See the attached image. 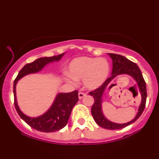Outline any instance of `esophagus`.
I'll return each mask as SVG.
<instances>
[{
  "label": "esophagus",
  "instance_id": "34e87169",
  "mask_svg": "<svg viewBox=\"0 0 159 159\" xmlns=\"http://www.w3.org/2000/svg\"><path fill=\"white\" fill-rule=\"evenodd\" d=\"M85 96H86V94L85 93H81V92L79 93V98L80 99H81L82 98H83Z\"/></svg>",
  "mask_w": 159,
  "mask_h": 159
}]
</instances>
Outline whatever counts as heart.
Wrapping results in <instances>:
<instances>
[{
  "label": "heart",
  "instance_id": "obj_1",
  "mask_svg": "<svg viewBox=\"0 0 159 159\" xmlns=\"http://www.w3.org/2000/svg\"><path fill=\"white\" fill-rule=\"evenodd\" d=\"M69 75L66 80L74 84L75 80L83 79V84L87 90L98 89L108 79L110 65L106 59L80 57L74 59L68 67Z\"/></svg>",
  "mask_w": 159,
  "mask_h": 159
}]
</instances>
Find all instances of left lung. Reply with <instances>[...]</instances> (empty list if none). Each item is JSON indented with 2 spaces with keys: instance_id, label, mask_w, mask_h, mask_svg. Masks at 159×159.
Segmentation results:
<instances>
[{
  "instance_id": "1",
  "label": "left lung",
  "mask_w": 159,
  "mask_h": 159,
  "mask_svg": "<svg viewBox=\"0 0 159 159\" xmlns=\"http://www.w3.org/2000/svg\"><path fill=\"white\" fill-rule=\"evenodd\" d=\"M107 55H109L112 60L113 69L111 76L107 80V81L101 87L89 93L90 95L93 96L95 99V102L91 109V113H92L95 121L99 126L105 129H109V130H118V129L123 128L132 124L134 121H136L142 115L144 109L147 96L146 83L142 76L140 69L135 63L129 60L128 59L123 56L117 55V54L108 53ZM123 74L128 75L136 80L139 88L142 99L138 113L133 120L125 124H117L111 122L104 116L102 111V102L103 101L104 93L108 88H110L109 85L112 82V80L116 76Z\"/></svg>"
}]
</instances>
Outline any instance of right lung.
Wrapping results in <instances>:
<instances>
[{"label": "right lung", "mask_w": 159, "mask_h": 159, "mask_svg": "<svg viewBox=\"0 0 159 159\" xmlns=\"http://www.w3.org/2000/svg\"><path fill=\"white\" fill-rule=\"evenodd\" d=\"M64 55L65 53L50 57H40L33 62L26 64L19 72L14 81L13 93L15 97V109L23 120H25L31 128L39 131L52 133L60 130L65 127L68 123L72 109L79 101L78 91L74 90L73 92L66 93H59L54 99L52 105L44 114L37 117H30L24 114L18 106L16 95V86L21 78L25 77L26 75L36 74L42 71L48 64L60 61Z\"/></svg>", "instance_id": "obj_1"}]
</instances>
